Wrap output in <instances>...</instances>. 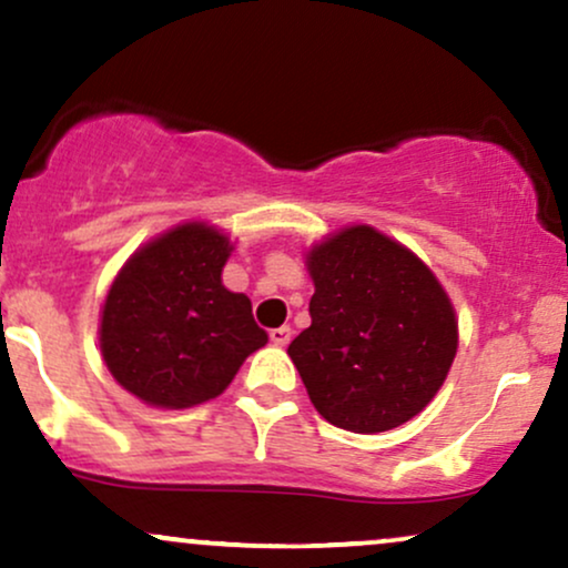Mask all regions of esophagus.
I'll return each mask as SVG.
<instances>
[{
    "instance_id": "obj_1",
    "label": "esophagus",
    "mask_w": 568,
    "mask_h": 568,
    "mask_svg": "<svg viewBox=\"0 0 568 568\" xmlns=\"http://www.w3.org/2000/svg\"><path fill=\"white\" fill-rule=\"evenodd\" d=\"M292 339V329L290 326H278V329H271V343L278 345V348H284L286 343Z\"/></svg>"
}]
</instances>
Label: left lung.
<instances>
[{
  "label": "left lung",
  "mask_w": 568,
  "mask_h": 568,
  "mask_svg": "<svg viewBox=\"0 0 568 568\" xmlns=\"http://www.w3.org/2000/svg\"><path fill=\"white\" fill-rule=\"evenodd\" d=\"M311 326L292 339L311 404L351 433L409 423L457 356V313L428 265L372 225H348L305 252Z\"/></svg>",
  "instance_id": "left-lung-1"
}]
</instances>
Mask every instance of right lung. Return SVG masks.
I'll return each instance as SVG.
<instances>
[{"instance_id": "right-lung-1", "label": "right lung", "mask_w": 568, "mask_h": 568, "mask_svg": "<svg viewBox=\"0 0 568 568\" xmlns=\"http://www.w3.org/2000/svg\"><path fill=\"white\" fill-rule=\"evenodd\" d=\"M233 252L217 225L189 220L138 246L100 308L109 372L156 409H189L220 393L244 358L268 343L250 297L225 290Z\"/></svg>"}]
</instances>
